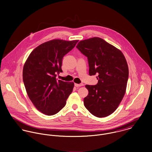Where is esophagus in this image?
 Instances as JSON below:
<instances>
[{
  "label": "esophagus",
  "mask_w": 152,
  "mask_h": 152,
  "mask_svg": "<svg viewBox=\"0 0 152 152\" xmlns=\"http://www.w3.org/2000/svg\"><path fill=\"white\" fill-rule=\"evenodd\" d=\"M74 85H75V86H76V87H80V86H83V83H80V84L75 83Z\"/></svg>",
  "instance_id": "obj_1"
}]
</instances>
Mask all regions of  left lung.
I'll use <instances>...</instances> for the list:
<instances>
[{
  "mask_svg": "<svg viewBox=\"0 0 152 152\" xmlns=\"http://www.w3.org/2000/svg\"><path fill=\"white\" fill-rule=\"evenodd\" d=\"M76 48L88 58L89 75H98L96 85H85L89 94L84 106L96 117H107L117 109L126 91L129 71L124 56L98 37L81 41Z\"/></svg>",
  "mask_w": 152,
  "mask_h": 152,
  "instance_id": "8db88e82",
  "label": "left lung"
}]
</instances>
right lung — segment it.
Segmentation results:
<instances>
[{
	"label": "right lung",
	"instance_id": "right-lung-1",
	"mask_svg": "<svg viewBox=\"0 0 152 152\" xmlns=\"http://www.w3.org/2000/svg\"><path fill=\"white\" fill-rule=\"evenodd\" d=\"M78 40L53 39L37 47L28 56L23 71V78L29 99L42 113L52 115L61 110L71 94L74 83L57 80L64 56Z\"/></svg>",
	"mask_w": 152,
	"mask_h": 152
}]
</instances>
